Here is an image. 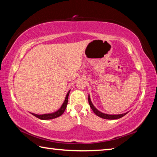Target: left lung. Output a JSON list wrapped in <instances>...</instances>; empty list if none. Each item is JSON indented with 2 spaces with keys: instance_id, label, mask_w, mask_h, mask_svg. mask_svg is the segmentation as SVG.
Returning a JSON list of instances; mask_svg holds the SVG:
<instances>
[{
  "instance_id": "1",
  "label": "left lung",
  "mask_w": 157,
  "mask_h": 157,
  "mask_svg": "<svg viewBox=\"0 0 157 157\" xmlns=\"http://www.w3.org/2000/svg\"><path fill=\"white\" fill-rule=\"evenodd\" d=\"M89 105H90V107L91 108V109L93 110V111L95 113V115H97L98 116L100 117V118H102L104 119H108V120H115V119H118V118H121L122 117H123L124 116H125L127 113H124L123 114H118V115H109V114H107V113H104L102 112H101L99 110H98L96 108H95L94 105L92 104V102L91 100V98H90V95H89Z\"/></svg>"
}]
</instances>
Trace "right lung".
Returning a JSON list of instances; mask_svg holds the SVG:
<instances>
[{
    "instance_id": "obj_1",
    "label": "right lung",
    "mask_w": 157,
    "mask_h": 157,
    "mask_svg": "<svg viewBox=\"0 0 157 157\" xmlns=\"http://www.w3.org/2000/svg\"><path fill=\"white\" fill-rule=\"evenodd\" d=\"M70 91H71V90L67 93V94H66V96L65 98V100L62 104V107H60L59 109H58L57 111H55V112L52 113L41 114V115H39V114H35L33 113H32L33 116L36 117V118L41 119V120H50V119H53V118H57V117L62 116L63 113L64 112V111L66 108V106H67L68 98L69 94H70Z\"/></svg>"
}]
</instances>
